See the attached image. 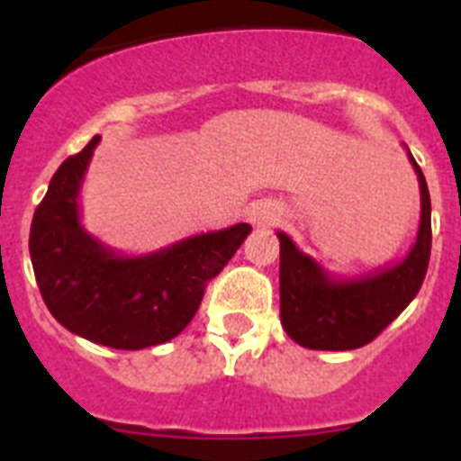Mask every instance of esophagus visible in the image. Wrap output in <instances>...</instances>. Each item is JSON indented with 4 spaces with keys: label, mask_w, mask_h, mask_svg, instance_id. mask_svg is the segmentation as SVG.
Returning a JSON list of instances; mask_svg holds the SVG:
<instances>
[{
    "label": "esophagus",
    "mask_w": 461,
    "mask_h": 461,
    "mask_svg": "<svg viewBox=\"0 0 461 461\" xmlns=\"http://www.w3.org/2000/svg\"><path fill=\"white\" fill-rule=\"evenodd\" d=\"M281 205L276 201H260L251 207L249 221L258 228H270L279 221Z\"/></svg>",
    "instance_id": "obj_1"
}]
</instances>
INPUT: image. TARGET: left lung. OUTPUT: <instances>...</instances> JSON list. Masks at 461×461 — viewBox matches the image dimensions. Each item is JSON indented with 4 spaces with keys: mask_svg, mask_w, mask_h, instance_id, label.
I'll list each match as a JSON object with an SVG mask.
<instances>
[{
    "mask_svg": "<svg viewBox=\"0 0 461 461\" xmlns=\"http://www.w3.org/2000/svg\"><path fill=\"white\" fill-rule=\"evenodd\" d=\"M409 161L420 185V223L409 254L397 263L353 279H337L319 260L297 249L284 230L276 233L281 325L304 348H360L376 339L420 291L431 251V203L425 175L411 152Z\"/></svg>",
    "mask_w": 461,
    "mask_h": 461,
    "instance_id": "8db88e82",
    "label": "left lung"
}]
</instances>
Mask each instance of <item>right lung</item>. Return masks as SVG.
<instances>
[{
  "mask_svg": "<svg viewBox=\"0 0 461 461\" xmlns=\"http://www.w3.org/2000/svg\"><path fill=\"white\" fill-rule=\"evenodd\" d=\"M99 140L94 136L52 175L32 219V266L43 303L68 332L138 351L166 344L191 323L205 284L233 258L251 226L194 235L154 254H117L80 221V189Z\"/></svg>",
  "mask_w": 461,
  "mask_h": 461,
  "instance_id": "1",
  "label": "right lung"
}]
</instances>
